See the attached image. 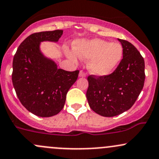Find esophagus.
I'll use <instances>...</instances> for the list:
<instances>
[{"mask_svg":"<svg viewBox=\"0 0 159 159\" xmlns=\"http://www.w3.org/2000/svg\"><path fill=\"white\" fill-rule=\"evenodd\" d=\"M85 76H86V73L84 72L82 70H81L79 72V77H85Z\"/></svg>","mask_w":159,"mask_h":159,"instance_id":"34e87169","label":"esophagus"}]
</instances>
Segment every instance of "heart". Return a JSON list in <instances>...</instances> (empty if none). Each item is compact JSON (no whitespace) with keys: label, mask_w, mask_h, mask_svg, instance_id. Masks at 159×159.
Instances as JSON below:
<instances>
[{"label":"heart","mask_w":159,"mask_h":159,"mask_svg":"<svg viewBox=\"0 0 159 159\" xmlns=\"http://www.w3.org/2000/svg\"><path fill=\"white\" fill-rule=\"evenodd\" d=\"M66 54L72 61L78 58L91 60L89 70L93 75L103 76L110 74L119 64L123 56V47L120 43L94 39L80 40L75 43L74 50H66Z\"/></svg>","instance_id":"b5f03b06"}]
</instances>
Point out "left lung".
Instances as JSON below:
<instances>
[{
  "mask_svg": "<svg viewBox=\"0 0 159 159\" xmlns=\"http://www.w3.org/2000/svg\"><path fill=\"white\" fill-rule=\"evenodd\" d=\"M123 58L115 71L103 76L89 75L86 93L90 107L101 116H117L132 107L144 86L145 61L129 42L118 39Z\"/></svg>",
  "mask_w": 159,
  "mask_h": 159,
  "instance_id": "left-lung-1",
  "label": "left lung"
}]
</instances>
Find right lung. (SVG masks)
<instances>
[{"label":"right lung","instance_id":"add662e5","mask_svg":"<svg viewBox=\"0 0 159 159\" xmlns=\"http://www.w3.org/2000/svg\"><path fill=\"white\" fill-rule=\"evenodd\" d=\"M63 30L35 33L26 38L13 59L12 81L23 106L33 114L49 117L64 107L68 90L78 79L79 71L57 68L39 49L41 42H58Z\"/></svg>","mask_w":159,"mask_h":159}]
</instances>
